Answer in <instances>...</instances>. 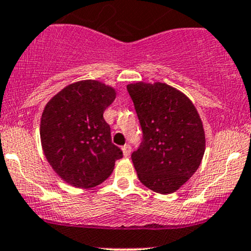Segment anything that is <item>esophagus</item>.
<instances>
[{
	"instance_id": "obj_1",
	"label": "esophagus",
	"mask_w": 251,
	"mask_h": 251,
	"mask_svg": "<svg viewBox=\"0 0 251 251\" xmlns=\"http://www.w3.org/2000/svg\"><path fill=\"white\" fill-rule=\"evenodd\" d=\"M121 150H123V155L124 156H125V157L130 156V153H131V147H130V145H128V144L124 145Z\"/></svg>"
}]
</instances>
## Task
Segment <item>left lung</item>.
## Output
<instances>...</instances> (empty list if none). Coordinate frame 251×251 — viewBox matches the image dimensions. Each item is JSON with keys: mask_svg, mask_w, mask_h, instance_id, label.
<instances>
[{"mask_svg": "<svg viewBox=\"0 0 251 251\" xmlns=\"http://www.w3.org/2000/svg\"><path fill=\"white\" fill-rule=\"evenodd\" d=\"M143 130L131 158L139 181L151 191L170 194L198 170L206 149L201 118L191 99L162 82L127 84Z\"/></svg>", "mask_w": 251, "mask_h": 251, "instance_id": "obj_1", "label": "left lung"}]
</instances>
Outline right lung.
I'll use <instances>...</instances> for the list:
<instances>
[{"label":"right lung","mask_w":251,"mask_h":251,"mask_svg":"<svg viewBox=\"0 0 251 251\" xmlns=\"http://www.w3.org/2000/svg\"><path fill=\"white\" fill-rule=\"evenodd\" d=\"M115 96L112 85L83 79L64 87L46 103L41 148L54 173L70 186L92 188L102 183L123 157L103 119Z\"/></svg>","instance_id":"right-lung-1"}]
</instances>
